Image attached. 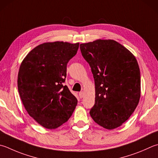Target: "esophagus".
Listing matches in <instances>:
<instances>
[{"mask_svg": "<svg viewBox=\"0 0 158 158\" xmlns=\"http://www.w3.org/2000/svg\"><path fill=\"white\" fill-rule=\"evenodd\" d=\"M79 96H80V98H83V96H84V93H83L82 91H80V93H79Z\"/></svg>", "mask_w": 158, "mask_h": 158, "instance_id": "obj_1", "label": "esophagus"}]
</instances>
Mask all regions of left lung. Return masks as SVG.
<instances>
[{
	"mask_svg": "<svg viewBox=\"0 0 158 158\" xmlns=\"http://www.w3.org/2000/svg\"><path fill=\"white\" fill-rule=\"evenodd\" d=\"M91 67L96 89L90 115L100 126L114 129L126 122L138 106L140 71L136 58L114 40L98 39L80 45Z\"/></svg>",
	"mask_w": 158,
	"mask_h": 158,
	"instance_id": "obj_1",
	"label": "left lung"
}]
</instances>
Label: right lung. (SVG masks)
<instances>
[{"label": "right lung", "mask_w": 158, "mask_h": 158, "mask_svg": "<svg viewBox=\"0 0 158 158\" xmlns=\"http://www.w3.org/2000/svg\"><path fill=\"white\" fill-rule=\"evenodd\" d=\"M79 43L40 44L20 66L18 89L28 114L41 126L54 129L66 123L78 103L67 86V64L76 54Z\"/></svg>", "instance_id": "1"}]
</instances>
